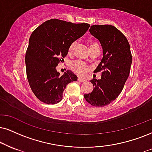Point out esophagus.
<instances>
[{
  "mask_svg": "<svg viewBox=\"0 0 152 152\" xmlns=\"http://www.w3.org/2000/svg\"><path fill=\"white\" fill-rule=\"evenodd\" d=\"M78 81L81 82H85V79H82V78H81V77H78Z\"/></svg>",
  "mask_w": 152,
  "mask_h": 152,
  "instance_id": "1",
  "label": "esophagus"
}]
</instances>
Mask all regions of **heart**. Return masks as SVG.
Here are the masks:
<instances>
[{"instance_id": "b5f03b06", "label": "heart", "mask_w": 152, "mask_h": 152, "mask_svg": "<svg viewBox=\"0 0 152 152\" xmlns=\"http://www.w3.org/2000/svg\"><path fill=\"white\" fill-rule=\"evenodd\" d=\"M77 45V42L75 41L72 42L68 48V53L71 55L74 53L75 50ZM94 46H99L98 44L95 42H91L89 44V48L94 47ZM70 68L73 72L75 73L76 75L80 76H84L87 74L88 71L89 70V67L85 63L80 61H73L70 64Z\"/></svg>"}]
</instances>
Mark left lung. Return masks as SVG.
<instances>
[{
	"instance_id": "obj_1",
	"label": "left lung",
	"mask_w": 152,
	"mask_h": 152,
	"mask_svg": "<svg viewBox=\"0 0 152 152\" xmlns=\"http://www.w3.org/2000/svg\"><path fill=\"white\" fill-rule=\"evenodd\" d=\"M89 32L100 42L103 58L95 72H102L100 80L93 79L94 89L84 95L91 106L103 107L113 102L123 90L132 64V54L128 39L112 25L91 26Z\"/></svg>"
}]
</instances>
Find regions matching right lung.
<instances>
[{"label": "right lung", "mask_w": 152, "mask_h": 152, "mask_svg": "<svg viewBox=\"0 0 152 152\" xmlns=\"http://www.w3.org/2000/svg\"><path fill=\"white\" fill-rule=\"evenodd\" d=\"M87 23L74 24L58 19L47 20L31 34L25 55L26 72L31 91L41 102H61L66 86L77 77L70 70L63 75L56 70L68 53L70 44L85 34Z\"/></svg>", "instance_id": "obj_1"}]
</instances>
